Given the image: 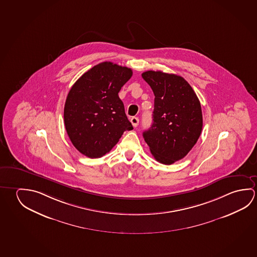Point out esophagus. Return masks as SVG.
I'll list each match as a JSON object with an SVG mask.
<instances>
[{
  "instance_id": "obj_1",
  "label": "esophagus",
  "mask_w": 257,
  "mask_h": 257,
  "mask_svg": "<svg viewBox=\"0 0 257 257\" xmlns=\"http://www.w3.org/2000/svg\"><path fill=\"white\" fill-rule=\"evenodd\" d=\"M131 122H132V124H133V126L137 127L138 126V124H139V118L138 117H132L131 118Z\"/></svg>"
}]
</instances>
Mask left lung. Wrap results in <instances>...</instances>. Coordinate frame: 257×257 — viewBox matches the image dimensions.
Returning <instances> with one entry per match:
<instances>
[{
	"label": "left lung",
	"mask_w": 257,
	"mask_h": 257,
	"mask_svg": "<svg viewBox=\"0 0 257 257\" xmlns=\"http://www.w3.org/2000/svg\"><path fill=\"white\" fill-rule=\"evenodd\" d=\"M142 77L155 96L153 122L143 138L157 161L173 164L197 143L202 129L201 104L181 76L147 71Z\"/></svg>",
	"instance_id": "left-lung-1"
}]
</instances>
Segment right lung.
I'll list each match as a JSON object with an SVG mask.
<instances>
[{
	"label": "right lung",
	"mask_w": 257,
	"mask_h": 257,
	"mask_svg": "<svg viewBox=\"0 0 257 257\" xmlns=\"http://www.w3.org/2000/svg\"><path fill=\"white\" fill-rule=\"evenodd\" d=\"M132 75L130 68L103 62L85 72L70 89L63 110L64 125L81 154L100 158L124 131L134 129L118 96Z\"/></svg>",
	"instance_id": "right-lung-1"
}]
</instances>
